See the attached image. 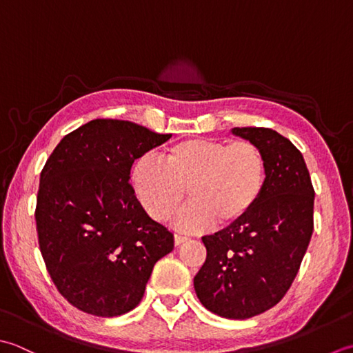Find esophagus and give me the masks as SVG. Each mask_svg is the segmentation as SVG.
<instances>
[{
  "label": "esophagus",
  "mask_w": 353,
  "mask_h": 353,
  "mask_svg": "<svg viewBox=\"0 0 353 353\" xmlns=\"http://www.w3.org/2000/svg\"><path fill=\"white\" fill-rule=\"evenodd\" d=\"M174 239H175V245H181V243H184V242L189 241V237H187V236H183V234H178V233H176Z\"/></svg>",
  "instance_id": "obj_1"
}]
</instances>
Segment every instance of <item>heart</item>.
Wrapping results in <instances>:
<instances>
[{
	"mask_svg": "<svg viewBox=\"0 0 353 353\" xmlns=\"http://www.w3.org/2000/svg\"><path fill=\"white\" fill-rule=\"evenodd\" d=\"M131 181L137 199L149 216L168 221L185 199L176 227L198 232L232 225L247 216L262 199L268 164L262 149L248 140L192 139L168 149L163 161L145 155L135 161Z\"/></svg>",
	"mask_w": 353,
	"mask_h": 353,
	"instance_id": "obj_1",
	"label": "heart"
}]
</instances>
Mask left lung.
<instances>
[{"instance_id":"1","label":"left lung","mask_w":353,"mask_h":353,"mask_svg":"<svg viewBox=\"0 0 353 353\" xmlns=\"http://www.w3.org/2000/svg\"><path fill=\"white\" fill-rule=\"evenodd\" d=\"M262 149L267 189L245 218L203 236L205 262L193 279L208 311L245 320L276 306L300 270L314 232V187L300 150L270 128H234Z\"/></svg>"}]
</instances>
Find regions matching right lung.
Wrapping results in <instances>:
<instances>
[{
    "instance_id": "add662e5",
    "label": "right lung",
    "mask_w": 353,
    "mask_h": 353,
    "mask_svg": "<svg viewBox=\"0 0 353 353\" xmlns=\"http://www.w3.org/2000/svg\"><path fill=\"white\" fill-rule=\"evenodd\" d=\"M170 137L96 119L63 137L41 172V254L57 291L86 314L131 311L154 265L174 250V234L149 216L129 183L137 158Z\"/></svg>"
}]
</instances>
